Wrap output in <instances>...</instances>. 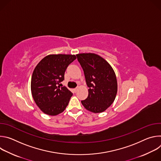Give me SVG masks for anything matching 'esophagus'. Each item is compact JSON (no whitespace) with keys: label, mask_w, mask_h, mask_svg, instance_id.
<instances>
[{"label":"esophagus","mask_w":161,"mask_h":161,"mask_svg":"<svg viewBox=\"0 0 161 161\" xmlns=\"http://www.w3.org/2000/svg\"><path fill=\"white\" fill-rule=\"evenodd\" d=\"M73 90H74V92H76L78 90V88L77 87V88H75V89H73Z\"/></svg>","instance_id":"1"}]
</instances>
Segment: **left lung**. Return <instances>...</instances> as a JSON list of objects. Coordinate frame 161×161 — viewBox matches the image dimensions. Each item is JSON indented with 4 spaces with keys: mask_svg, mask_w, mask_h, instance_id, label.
<instances>
[{
    "mask_svg": "<svg viewBox=\"0 0 161 161\" xmlns=\"http://www.w3.org/2000/svg\"><path fill=\"white\" fill-rule=\"evenodd\" d=\"M84 72L88 95L81 104L87 110L102 113L115 99L117 80L113 69L103 57L95 53L76 55Z\"/></svg>",
    "mask_w": 161,
    "mask_h": 161,
    "instance_id": "left-lung-1",
    "label": "left lung"
}]
</instances>
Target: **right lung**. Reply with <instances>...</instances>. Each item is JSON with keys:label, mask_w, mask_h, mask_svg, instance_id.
Returning a JSON list of instances; mask_svg holds the SVG:
<instances>
[{"label": "right lung", "mask_w": 161, "mask_h": 161, "mask_svg": "<svg viewBox=\"0 0 161 161\" xmlns=\"http://www.w3.org/2000/svg\"><path fill=\"white\" fill-rule=\"evenodd\" d=\"M75 55L51 54L44 57L36 66L31 78V93L39 109L45 114L55 116L62 113L73 93L65 86L60 88L67 66ZM59 86H58V85Z\"/></svg>", "instance_id": "right-lung-1"}]
</instances>
